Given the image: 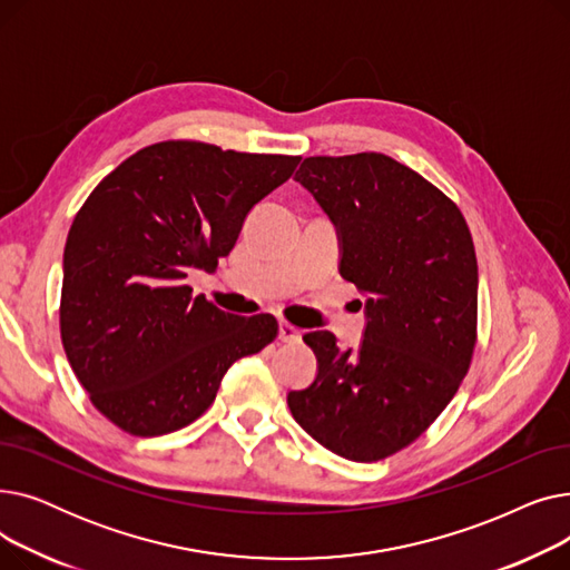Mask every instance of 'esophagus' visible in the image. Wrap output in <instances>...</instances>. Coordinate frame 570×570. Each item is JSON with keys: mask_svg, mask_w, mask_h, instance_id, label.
Segmentation results:
<instances>
[{"mask_svg": "<svg viewBox=\"0 0 570 570\" xmlns=\"http://www.w3.org/2000/svg\"><path fill=\"white\" fill-rule=\"evenodd\" d=\"M279 340H282V342H286V344L301 342V331H297L295 325H291V323L282 321V323H279Z\"/></svg>", "mask_w": 570, "mask_h": 570, "instance_id": "esophagus-1", "label": "esophagus"}]
</instances>
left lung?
Listing matches in <instances>:
<instances>
[{"mask_svg":"<svg viewBox=\"0 0 570 570\" xmlns=\"http://www.w3.org/2000/svg\"><path fill=\"white\" fill-rule=\"evenodd\" d=\"M295 179L340 230V273L367 295V327L346 351L327 331L303 337L318 374L288 409L327 451L376 462L421 436L469 372L473 239L451 198L385 155L307 157Z\"/></svg>","mask_w":570,"mask_h":570,"instance_id":"left-lung-1","label":"left lung"}]
</instances>
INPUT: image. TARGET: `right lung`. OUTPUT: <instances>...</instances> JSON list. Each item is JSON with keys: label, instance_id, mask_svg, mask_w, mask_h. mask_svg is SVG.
Returning <instances> with one entry per match:
<instances>
[{"label": "right lung", "instance_id": "obj_1", "mask_svg": "<svg viewBox=\"0 0 570 570\" xmlns=\"http://www.w3.org/2000/svg\"><path fill=\"white\" fill-rule=\"evenodd\" d=\"M301 157L198 140L138 149L87 196L65 247L59 333L73 374L134 436L187 428L239 357L277 337L269 314L233 316L187 284L215 273L249 209Z\"/></svg>", "mask_w": 570, "mask_h": 570}]
</instances>
